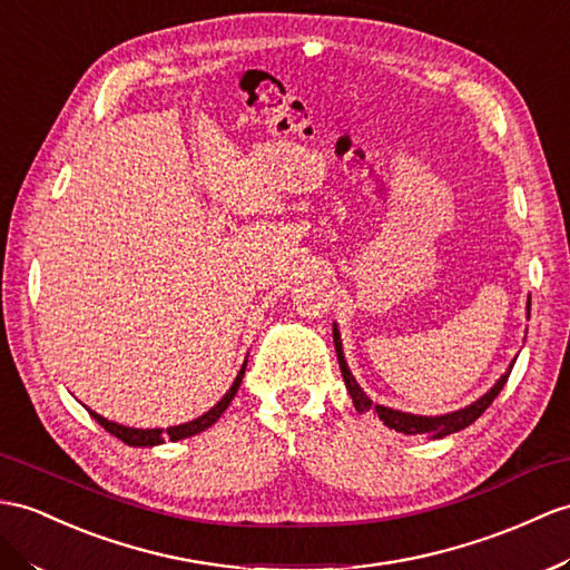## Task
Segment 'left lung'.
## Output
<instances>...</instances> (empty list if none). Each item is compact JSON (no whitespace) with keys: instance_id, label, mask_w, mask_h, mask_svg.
I'll list each match as a JSON object with an SVG mask.
<instances>
[{"instance_id":"obj_1","label":"left lung","mask_w":570,"mask_h":570,"mask_svg":"<svg viewBox=\"0 0 570 570\" xmlns=\"http://www.w3.org/2000/svg\"><path fill=\"white\" fill-rule=\"evenodd\" d=\"M527 318H530V297H527ZM333 345H336V355H338V365H341L345 390H348L357 413H374L386 428L396 430V433L425 435L430 440H440L445 435H452V433H456V430H464V428L474 423L479 415L493 404V399L501 394V390L505 386L510 372H512V365H515V360H512L508 370L501 374V380H498L483 396H479L474 404H469L464 409H456L452 413H442V415H419V413H406V411H396V409H390V406L372 404V399L363 392V386L355 382L348 363H345L338 324H333Z\"/></svg>"}]
</instances>
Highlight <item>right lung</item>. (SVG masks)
<instances>
[{
    "mask_svg": "<svg viewBox=\"0 0 570 570\" xmlns=\"http://www.w3.org/2000/svg\"><path fill=\"white\" fill-rule=\"evenodd\" d=\"M244 370H246V360H244V365H242V370H239V374H237V380L232 382L229 392H227L225 396H222L210 411H205L203 415H198V419H193V421H188V423L171 425V428H166V430H164V428H149V430H145V428H128V425H120V423H114V421L104 419V415H99V413L91 411V409H89V413H91V419H94L96 423H99L101 428H106L110 435H116L118 440H122L125 445H130V448H155V445H164L166 440L176 442V440H184V438L203 433V430L210 428V425L219 419V415L227 411V406L232 404L234 394L239 392V384H242V380H244Z\"/></svg>",
    "mask_w": 570,
    "mask_h": 570,
    "instance_id": "obj_1",
    "label": "right lung"
}]
</instances>
